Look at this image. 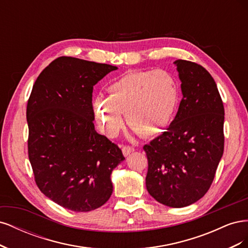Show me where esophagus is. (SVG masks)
<instances>
[{
  "instance_id": "obj_1",
  "label": "esophagus",
  "mask_w": 248,
  "mask_h": 248,
  "mask_svg": "<svg viewBox=\"0 0 248 248\" xmlns=\"http://www.w3.org/2000/svg\"><path fill=\"white\" fill-rule=\"evenodd\" d=\"M122 152H123L124 156H128L132 152H134V148L130 147V146H123L122 147Z\"/></svg>"
}]
</instances>
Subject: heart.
Instances as JSON below:
<instances>
[{
  "label": "heart",
  "mask_w": 248,
  "mask_h": 248,
  "mask_svg": "<svg viewBox=\"0 0 248 248\" xmlns=\"http://www.w3.org/2000/svg\"><path fill=\"white\" fill-rule=\"evenodd\" d=\"M180 101V84L170 71H130L111 82L107 97H96L94 110L100 129L109 138L122 128L123 112L130 127L150 138L171 125Z\"/></svg>",
  "instance_id": "1"
}]
</instances>
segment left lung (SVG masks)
I'll return each instance as SVG.
<instances>
[{
	"label": "left lung",
	"mask_w": 248,
	"mask_h": 248,
	"mask_svg": "<svg viewBox=\"0 0 248 248\" xmlns=\"http://www.w3.org/2000/svg\"><path fill=\"white\" fill-rule=\"evenodd\" d=\"M183 98L169 128L144 146L146 187L162 205L189 206L205 196L223 154L224 108L213 78L186 60L174 62Z\"/></svg>",
	"instance_id": "1"
}]
</instances>
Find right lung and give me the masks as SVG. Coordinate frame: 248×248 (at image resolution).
I'll return each mask as SVG.
<instances>
[{"label":"right lung","instance_id":"add662e5","mask_svg":"<svg viewBox=\"0 0 248 248\" xmlns=\"http://www.w3.org/2000/svg\"><path fill=\"white\" fill-rule=\"evenodd\" d=\"M116 69L60 57L39 74L28 100V153L35 182L44 196L74 212L106 204L111 171L125 159L93 123V87Z\"/></svg>","mask_w":248,"mask_h":248}]
</instances>
